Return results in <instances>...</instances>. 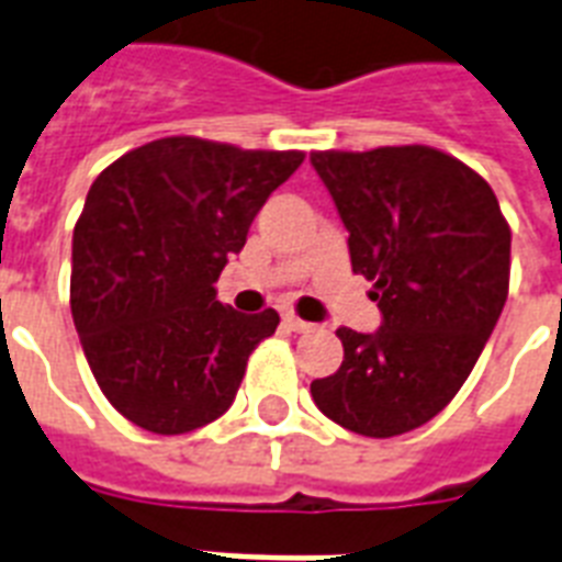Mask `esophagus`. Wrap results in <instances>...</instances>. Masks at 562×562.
Returning <instances> with one entry per match:
<instances>
[{"label": "esophagus", "mask_w": 562, "mask_h": 562, "mask_svg": "<svg viewBox=\"0 0 562 562\" xmlns=\"http://www.w3.org/2000/svg\"><path fill=\"white\" fill-rule=\"evenodd\" d=\"M282 321H285V326H289L291 333H312V329H315V324H308V321L297 317V315H294V312H289V315H282Z\"/></svg>", "instance_id": "obj_1"}]
</instances>
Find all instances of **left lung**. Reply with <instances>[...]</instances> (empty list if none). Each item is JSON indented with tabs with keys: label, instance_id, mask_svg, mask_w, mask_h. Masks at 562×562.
<instances>
[{
	"label": "left lung",
	"instance_id": "1",
	"mask_svg": "<svg viewBox=\"0 0 562 562\" xmlns=\"http://www.w3.org/2000/svg\"><path fill=\"white\" fill-rule=\"evenodd\" d=\"M312 166L382 308L373 335L338 329L341 368L312 382V400L356 435H405L452 402L496 329L510 227L487 180L428 145L312 151Z\"/></svg>",
	"mask_w": 562,
	"mask_h": 562
}]
</instances>
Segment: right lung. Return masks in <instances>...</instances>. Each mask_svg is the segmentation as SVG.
<instances>
[{
    "label": "right lung",
    "instance_id": "right-lung-1",
    "mask_svg": "<svg viewBox=\"0 0 562 562\" xmlns=\"http://www.w3.org/2000/svg\"><path fill=\"white\" fill-rule=\"evenodd\" d=\"M303 151H245L166 136L110 162L72 236L75 329L113 408L154 435H187L236 400L280 315H241L215 280Z\"/></svg>",
    "mask_w": 562,
    "mask_h": 562
}]
</instances>
